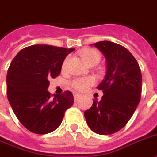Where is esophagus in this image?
Instances as JSON below:
<instances>
[{"mask_svg":"<svg viewBox=\"0 0 157 157\" xmlns=\"http://www.w3.org/2000/svg\"><path fill=\"white\" fill-rule=\"evenodd\" d=\"M81 98V95H79V94H74V99H75V101H78L79 100V98Z\"/></svg>","mask_w":157,"mask_h":157,"instance_id":"34e87169","label":"esophagus"}]
</instances>
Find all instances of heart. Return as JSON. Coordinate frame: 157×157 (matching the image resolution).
<instances>
[{
	"label": "heart",
	"instance_id": "1",
	"mask_svg": "<svg viewBox=\"0 0 157 157\" xmlns=\"http://www.w3.org/2000/svg\"><path fill=\"white\" fill-rule=\"evenodd\" d=\"M80 55L82 57L83 61L88 65H95L97 64L101 59L100 52L94 48H86L80 52ZM68 59H65L63 61V67H64L67 63ZM95 80L94 77H82V78H75L71 82V86L73 89L77 92H83L87 87L94 85Z\"/></svg>",
	"mask_w": 157,
	"mask_h": 157
}]
</instances>
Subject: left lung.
<instances>
[{"instance_id": "8db88e82", "label": "left lung", "mask_w": 157, "mask_h": 157, "mask_svg": "<svg viewBox=\"0 0 157 157\" xmlns=\"http://www.w3.org/2000/svg\"><path fill=\"white\" fill-rule=\"evenodd\" d=\"M94 45L106 58L107 73L97 86L104 93L101 100H94L84 116L92 131L109 135L124 128L135 111L141 98L142 74L126 48L108 40Z\"/></svg>"}]
</instances>
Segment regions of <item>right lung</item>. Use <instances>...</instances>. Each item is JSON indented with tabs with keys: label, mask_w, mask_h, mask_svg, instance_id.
<instances>
[{
	"label": "right lung",
	"mask_w": 157,
	"mask_h": 157,
	"mask_svg": "<svg viewBox=\"0 0 157 157\" xmlns=\"http://www.w3.org/2000/svg\"><path fill=\"white\" fill-rule=\"evenodd\" d=\"M74 48L33 45L22 49L11 62L6 75V94L21 124L36 134L56 130L65 110L74 103L65 91L52 95L48 91L49 79L59 76L66 56Z\"/></svg>",
	"instance_id": "right-lung-1"
}]
</instances>
